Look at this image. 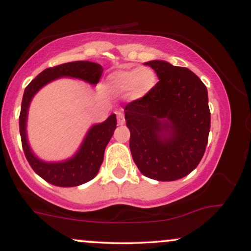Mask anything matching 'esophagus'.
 <instances>
[{
	"mask_svg": "<svg viewBox=\"0 0 251 251\" xmlns=\"http://www.w3.org/2000/svg\"><path fill=\"white\" fill-rule=\"evenodd\" d=\"M117 119H118V124H119V125H124V124H125V118H124V114L122 113V112H118Z\"/></svg>",
	"mask_w": 251,
	"mask_h": 251,
	"instance_id": "1",
	"label": "esophagus"
}]
</instances>
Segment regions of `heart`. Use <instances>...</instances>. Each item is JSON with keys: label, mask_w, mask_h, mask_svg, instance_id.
I'll list each match as a JSON object with an SVG mask.
<instances>
[{"label": "heart", "mask_w": 251, "mask_h": 251, "mask_svg": "<svg viewBox=\"0 0 251 251\" xmlns=\"http://www.w3.org/2000/svg\"><path fill=\"white\" fill-rule=\"evenodd\" d=\"M157 75L151 68L144 67L139 70H122L114 72L108 77V87L112 92L124 93L129 92L132 99H140L154 87Z\"/></svg>", "instance_id": "1"}]
</instances>
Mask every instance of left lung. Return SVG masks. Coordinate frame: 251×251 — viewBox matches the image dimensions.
<instances>
[{
    "mask_svg": "<svg viewBox=\"0 0 251 251\" xmlns=\"http://www.w3.org/2000/svg\"><path fill=\"white\" fill-rule=\"evenodd\" d=\"M159 81L145 97L125 106L129 150L146 177L177 180L197 168L210 131L208 91L194 72L153 60L146 62Z\"/></svg>",
    "mask_w": 251,
    "mask_h": 251,
    "instance_id": "1",
    "label": "left lung"
}]
</instances>
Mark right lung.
<instances>
[{
  "instance_id": "right-lung-1",
  "label": "right lung",
  "mask_w": 251,
  "mask_h": 251,
  "mask_svg": "<svg viewBox=\"0 0 251 251\" xmlns=\"http://www.w3.org/2000/svg\"><path fill=\"white\" fill-rule=\"evenodd\" d=\"M102 74L99 63L91 61H74L62 63L45 70L25 89L20 112V134L22 148L31 169L48 183L62 188H71L92 180L99 172L103 160V153L114 129L117 128L116 114H111L105 122L93 125L86 134L79 151L73 157L63 162L47 163L39 159L30 150L27 140V116L30 101L36 92L43 86L59 77H75L97 85Z\"/></svg>"
}]
</instances>
